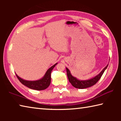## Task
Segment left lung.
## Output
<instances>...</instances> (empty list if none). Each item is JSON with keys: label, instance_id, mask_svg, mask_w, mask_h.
<instances>
[{"label": "left lung", "instance_id": "1", "mask_svg": "<svg viewBox=\"0 0 121 121\" xmlns=\"http://www.w3.org/2000/svg\"><path fill=\"white\" fill-rule=\"evenodd\" d=\"M108 65H106L99 74L95 76V77L92 78L91 79H87V80H79V79H77V78H76L75 77H73V76L71 74L70 70H69L68 68H66L67 76H68L69 82L71 84V85H72L73 87L77 88V89H86V88L92 86L98 82V81L99 80L100 78L102 76V75H103L104 71H105L106 69H107Z\"/></svg>", "mask_w": 121, "mask_h": 121}]
</instances>
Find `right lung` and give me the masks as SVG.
<instances>
[{
	"mask_svg": "<svg viewBox=\"0 0 121 121\" xmlns=\"http://www.w3.org/2000/svg\"><path fill=\"white\" fill-rule=\"evenodd\" d=\"M58 64V63H56V64L52 65V67L49 68L45 73V74L43 77L42 78H40L38 80L36 81H26L25 79H23L20 77L17 74H16V76H17V78L19 79L20 82H21L22 84L26 86V87L31 89L36 90H43L46 89L48 88L49 85H50L51 83V71L53 70V69L54 68V67Z\"/></svg>",
	"mask_w": 121,
	"mask_h": 121,
	"instance_id": "add662e5",
	"label": "right lung"
}]
</instances>
